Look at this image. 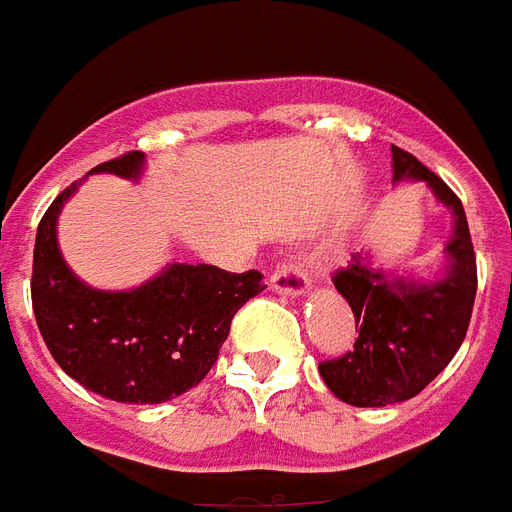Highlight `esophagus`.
<instances>
[{"label":"esophagus","mask_w":512,"mask_h":512,"mask_svg":"<svg viewBox=\"0 0 512 512\" xmlns=\"http://www.w3.org/2000/svg\"><path fill=\"white\" fill-rule=\"evenodd\" d=\"M269 285L277 293H285V296H304L309 285H312V277L296 261H282V264L275 267V272H272Z\"/></svg>","instance_id":"esophagus-1"}]
</instances>
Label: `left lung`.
Masks as SVG:
<instances>
[{
	"label": "left lung",
	"instance_id": "8db88e82",
	"mask_svg": "<svg viewBox=\"0 0 512 512\" xmlns=\"http://www.w3.org/2000/svg\"><path fill=\"white\" fill-rule=\"evenodd\" d=\"M394 153V182L418 179L455 216L447 243V275L436 282L388 280L367 256L354 253L333 285L349 301L359 338L354 351L320 362L325 386L354 407H386L418 396L460 349L476 301V253L465 208L447 182L402 147Z\"/></svg>",
	"mask_w": 512,
	"mask_h": 512
}]
</instances>
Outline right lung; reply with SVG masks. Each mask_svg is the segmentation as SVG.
Returning a JSON list of instances; mask_svg holds the SVG:
<instances>
[{
    "label": "right lung",
    "instance_id": "obj_1",
    "mask_svg": "<svg viewBox=\"0 0 512 512\" xmlns=\"http://www.w3.org/2000/svg\"><path fill=\"white\" fill-rule=\"evenodd\" d=\"M140 150L94 166L137 179ZM79 182L65 187L39 222L31 301L49 354L94 394L126 404H161L198 386L230 335L232 317L267 288L261 272L171 264L134 290H97L73 275L57 248V214Z\"/></svg>",
    "mask_w": 512,
    "mask_h": 512
}]
</instances>
